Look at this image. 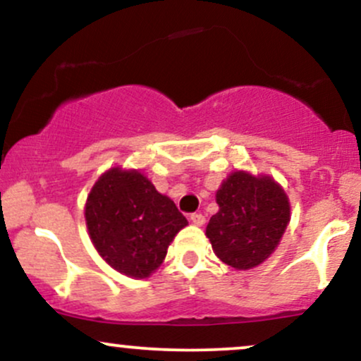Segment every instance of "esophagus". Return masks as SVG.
Here are the masks:
<instances>
[{"mask_svg": "<svg viewBox=\"0 0 361 361\" xmlns=\"http://www.w3.org/2000/svg\"><path fill=\"white\" fill-rule=\"evenodd\" d=\"M190 221H192L195 226H204L205 224V215L200 214V212H195L190 215Z\"/></svg>", "mask_w": 361, "mask_h": 361, "instance_id": "1", "label": "esophagus"}]
</instances>
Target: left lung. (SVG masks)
<instances>
[{
  "label": "left lung",
  "mask_w": 361,
  "mask_h": 361,
  "mask_svg": "<svg viewBox=\"0 0 361 361\" xmlns=\"http://www.w3.org/2000/svg\"><path fill=\"white\" fill-rule=\"evenodd\" d=\"M215 200L219 212L205 231L214 252L235 270L258 267L275 251L290 222L287 193L270 176L234 171Z\"/></svg>",
  "instance_id": "8db88e82"
}]
</instances>
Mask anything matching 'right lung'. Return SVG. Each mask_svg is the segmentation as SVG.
Wrapping results in <instances>:
<instances>
[{"label":"right lung","instance_id":"obj_1","mask_svg":"<svg viewBox=\"0 0 361 361\" xmlns=\"http://www.w3.org/2000/svg\"><path fill=\"white\" fill-rule=\"evenodd\" d=\"M97 251L114 270L146 279L157 270L178 231L188 224L175 202L140 171L111 168L98 178L85 207Z\"/></svg>","mask_w":361,"mask_h":361}]
</instances>
